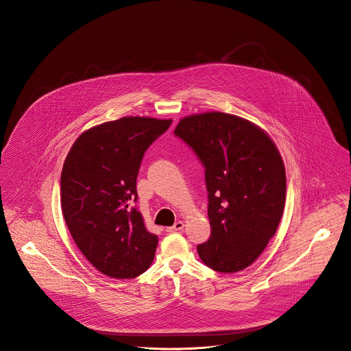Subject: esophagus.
<instances>
[{
  "label": "esophagus",
  "mask_w": 351,
  "mask_h": 351,
  "mask_svg": "<svg viewBox=\"0 0 351 351\" xmlns=\"http://www.w3.org/2000/svg\"><path fill=\"white\" fill-rule=\"evenodd\" d=\"M184 221H177L174 226H171V227H166V232H176V231H181L182 228H184Z\"/></svg>",
  "instance_id": "1"
}]
</instances>
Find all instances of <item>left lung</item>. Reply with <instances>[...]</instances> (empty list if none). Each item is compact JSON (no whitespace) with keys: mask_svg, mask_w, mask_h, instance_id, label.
I'll return each mask as SVG.
<instances>
[{"mask_svg":"<svg viewBox=\"0 0 351 351\" xmlns=\"http://www.w3.org/2000/svg\"><path fill=\"white\" fill-rule=\"evenodd\" d=\"M174 132L205 166L212 234L197 246L201 261L221 273L249 267L282 217L287 174L280 151L250 120L216 110L182 117Z\"/></svg>","mask_w":351,"mask_h":351,"instance_id":"obj_1","label":"left lung"}]
</instances>
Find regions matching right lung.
Returning a JSON list of instances; mask_svg holds the SVG:
<instances>
[{"instance_id":"obj_1","label":"right lung","mask_w":351,"mask_h":351,"mask_svg":"<svg viewBox=\"0 0 351 351\" xmlns=\"http://www.w3.org/2000/svg\"><path fill=\"white\" fill-rule=\"evenodd\" d=\"M171 119L124 116L84 131L60 176V206L85 258L112 278H134L150 267L158 237L146 228L136 201L139 167Z\"/></svg>"}]
</instances>
